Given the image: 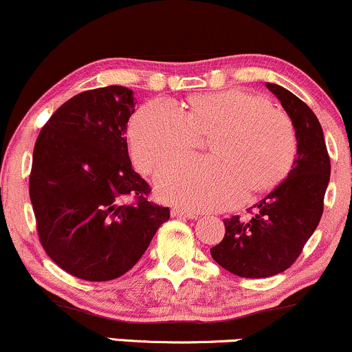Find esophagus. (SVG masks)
Segmentation results:
<instances>
[{
    "instance_id": "1",
    "label": "esophagus",
    "mask_w": 352,
    "mask_h": 352,
    "mask_svg": "<svg viewBox=\"0 0 352 352\" xmlns=\"http://www.w3.org/2000/svg\"><path fill=\"white\" fill-rule=\"evenodd\" d=\"M171 215L173 217H183V219H190V220H196L199 217L197 212L186 210V209H177V207H175V209L171 210Z\"/></svg>"
}]
</instances>
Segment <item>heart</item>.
Listing matches in <instances>:
<instances>
[{
  "label": "heart",
  "mask_w": 352,
  "mask_h": 352,
  "mask_svg": "<svg viewBox=\"0 0 352 352\" xmlns=\"http://www.w3.org/2000/svg\"><path fill=\"white\" fill-rule=\"evenodd\" d=\"M219 132L215 158H184L156 176V192L189 210H215L256 196L287 175L297 151L296 130L266 99L238 89L204 94L184 112L169 99H153L133 117L132 153L143 173L196 148L201 135Z\"/></svg>",
  "instance_id": "heart-1"
}]
</instances>
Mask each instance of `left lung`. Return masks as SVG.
Here are the masks:
<instances>
[{
  "mask_svg": "<svg viewBox=\"0 0 352 352\" xmlns=\"http://www.w3.org/2000/svg\"><path fill=\"white\" fill-rule=\"evenodd\" d=\"M292 120L297 155L277 188L254 206L250 220H225L223 240L210 248L215 263L248 279L276 276L290 267L318 227L329 183V156L322 125L302 99L279 85L266 83Z\"/></svg>",
  "mask_w": 352,
  "mask_h": 352,
  "instance_id": "obj_1",
  "label": "left lung"
}]
</instances>
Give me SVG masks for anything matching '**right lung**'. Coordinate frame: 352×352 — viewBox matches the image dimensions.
<instances>
[{
	"label": "right lung",
	"instance_id": "obj_1",
	"mask_svg": "<svg viewBox=\"0 0 352 352\" xmlns=\"http://www.w3.org/2000/svg\"><path fill=\"white\" fill-rule=\"evenodd\" d=\"M133 91L106 86L76 94L38 133L29 194L45 253L85 280H112L135 266L168 207L146 201L133 171L127 124Z\"/></svg>",
	"mask_w": 352,
	"mask_h": 352
}]
</instances>
